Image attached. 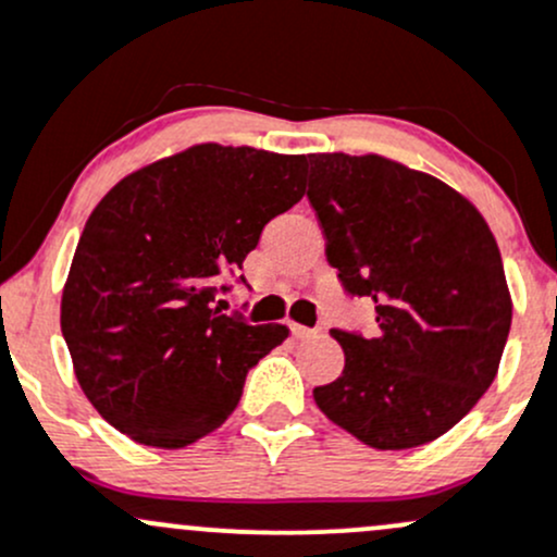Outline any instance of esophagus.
Instances as JSON below:
<instances>
[{"label":"esophagus","instance_id":"obj_1","mask_svg":"<svg viewBox=\"0 0 557 557\" xmlns=\"http://www.w3.org/2000/svg\"><path fill=\"white\" fill-rule=\"evenodd\" d=\"M290 333L298 338V342H304V338H314L320 336V331H312V327H304V325H290Z\"/></svg>","mask_w":557,"mask_h":557}]
</instances>
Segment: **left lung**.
I'll return each mask as SVG.
<instances>
[{
  "label": "left lung",
  "instance_id": "8db88e82",
  "mask_svg": "<svg viewBox=\"0 0 557 557\" xmlns=\"http://www.w3.org/2000/svg\"><path fill=\"white\" fill-rule=\"evenodd\" d=\"M309 202L344 290L371 298L376 336L336 331L344 371L314 386L333 424L379 450L446 435L499 371L512 298L478 208L379 154H309Z\"/></svg>",
  "mask_w": 557,
  "mask_h": 557
}]
</instances>
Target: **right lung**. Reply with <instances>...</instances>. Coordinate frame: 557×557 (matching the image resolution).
<instances>
[{
    "mask_svg": "<svg viewBox=\"0 0 557 557\" xmlns=\"http://www.w3.org/2000/svg\"><path fill=\"white\" fill-rule=\"evenodd\" d=\"M304 154L197 144L125 175L96 205L61 298L87 400L140 446L184 448L237 408L288 338L215 307L263 226L304 197ZM245 283V277H239Z\"/></svg>",
    "mask_w": 557,
    "mask_h": 557,
    "instance_id": "1",
    "label": "right lung"
}]
</instances>
